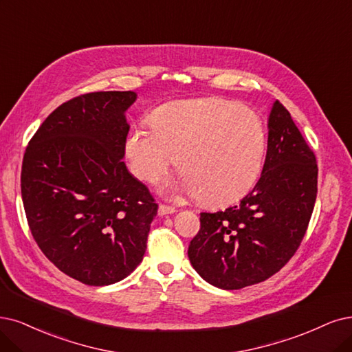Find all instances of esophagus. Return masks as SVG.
Listing matches in <instances>:
<instances>
[{"label": "esophagus", "mask_w": 352, "mask_h": 352, "mask_svg": "<svg viewBox=\"0 0 352 352\" xmlns=\"http://www.w3.org/2000/svg\"><path fill=\"white\" fill-rule=\"evenodd\" d=\"M177 210L171 206H166V204H161L160 209H158V214L160 216H166V214H174Z\"/></svg>", "instance_id": "34e87169"}]
</instances>
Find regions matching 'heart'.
<instances>
[{"mask_svg": "<svg viewBox=\"0 0 352 352\" xmlns=\"http://www.w3.org/2000/svg\"><path fill=\"white\" fill-rule=\"evenodd\" d=\"M152 127L135 126L124 142L130 171L156 183L175 161L183 169L175 188L200 194L212 206L243 199L261 175L267 130L256 111L223 98L168 102Z\"/></svg>", "mask_w": 352, "mask_h": 352, "instance_id": "obj_1", "label": "heart"}]
</instances>
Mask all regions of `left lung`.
Listing matches in <instances>:
<instances>
[{
    "mask_svg": "<svg viewBox=\"0 0 352 352\" xmlns=\"http://www.w3.org/2000/svg\"><path fill=\"white\" fill-rule=\"evenodd\" d=\"M316 194L315 153L277 100L268 117L261 177L238 206L200 213V230L188 246L192 268L223 290L265 281L300 246Z\"/></svg>",
    "mask_w": 352,
    "mask_h": 352,
    "instance_id": "1",
    "label": "left lung"
}]
</instances>
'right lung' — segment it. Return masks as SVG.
Returning <instances> with one entry per match:
<instances>
[{
  "label": "right lung",
  "instance_id": "obj_1",
  "mask_svg": "<svg viewBox=\"0 0 352 352\" xmlns=\"http://www.w3.org/2000/svg\"><path fill=\"white\" fill-rule=\"evenodd\" d=\"M133 91L63 102L24 152L21 199L38 248L88 285L126 278L143 259L158 204L123 162Z\"/></svg>",
  "mask_w": 352,
  "mask_h": 352
}]
</instances>
